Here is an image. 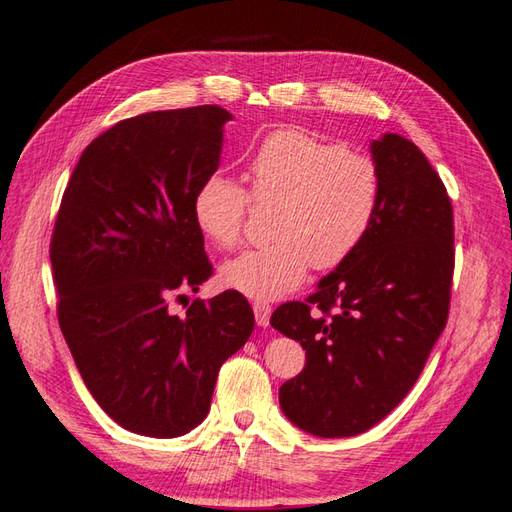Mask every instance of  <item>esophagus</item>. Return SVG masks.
Here are the masks:
<instances>
[{
  "mask_svg": "<svg viewBox=\"0 0 512 512\" xmlns=\"http://www.w3.org/2000/svg\"><path fill=\"white\" fill-rule=\"evenodd\" d=\"M253 311H255L257 324L259 326H268V322H270V305L268 303H255Z\"/></svg>",
  "mask_w": 512,
  "mask_h": 512,
  "instance_id": "obj_1",
  "label": "esophagus"
}]
</instances>
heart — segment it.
<instances>
[{"mask_svg":"<svg viewBox=\"0 0 512 512\" xmlns=\"http://www.w3.org/2000/svg\"><path fill=\"white\" fill-rule=\"evenodd\" d=\"M248 192L225 175L194 194L196 227L218 248L242 240L251 201L277 205L268 246L248 248L220 268V281L253 300H274L303 283L309 268L333 270L368 238L381 209L383 179L368 155L305 129H277L246 166Z\"/></svg>","mask_w":512,"mask_h":512,"instance_id":"1","label":"heart"}]
</instances>
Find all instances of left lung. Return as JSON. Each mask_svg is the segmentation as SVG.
Wrapping results in <instances>:
<instances>
[{"label": "left lung", "mask_w": 512, "mask_h": 512, "mask_svg": "<svg viewBox=\"0 0 512 512\" xmlns=\"http://www.w3.org/2000/svg\"><path fill=\"white\" fill-rule=\"evenodd\" d=\"M383 179L368 238L303 303L270 324L305 350V368L279 389L290 422L316 437H355L411 391L448 322L454 212L448 190L411 140L372 142Z\"/></svg>", "instance_id": "8db88e82"}]
</instances>
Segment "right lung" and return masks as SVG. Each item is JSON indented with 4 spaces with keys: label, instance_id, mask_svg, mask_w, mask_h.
Segmentation results:
<instances>
[{
    "label": "right lung",
    "instance_id": "1",
    "mask_svg": "<svg viewBox=\"0 0 512 512\" xmlns=\"http://www.w3.org/2000/svg\"><path fill=\"white\" fill-rule=\"evenodd\" d=\"M229 119L196 106L119 121L84 149L60 201L49 257L62 335L101 409L144 437L199 426L255 326L233 290L170 309L214 274L192 201Z\"/></svg>",
    "mask_w": 512,
    "mask_h": 512
}]
</instances>
